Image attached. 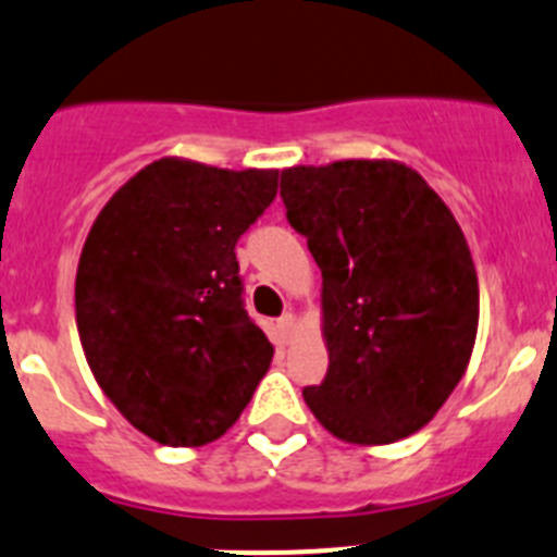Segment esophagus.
Returning <instances> with one entry per match:
<instances>
[{"label":"esophagus","instance_id":"esophagus-1","mask_svg":"<svg viewBox=\"0 0 557 557\" xmlns=\"http://www.w3.org/2000/svg\"><path fill=\"white\" fill-rule=\"evenodd\" d=\"M275 329H278V334H282V342H289V336H293L295 331V318L293 314H282V318L275 320Z\"/></svg>","mask_w":557,"mask_h":557}]
</instances>
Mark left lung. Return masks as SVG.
Returning <instances> with one entry per match:
<instances>
[{"label":"left lung","instance_id":"8db88e82","mask_svg":"<svg viewBox=\"0 0 557 557\" xmlns=\"http://www.w3.org/2000/svg\"><path fill=\"white\" fill-rule=\"evenodd\" d=\"M282 198L323 273L329 372L306 386V406L354 445L420 431L475 348L478 273L461 226L392 160L287 168Z\"/></svg>","mask_w":557,"mask_h":557}]
</instances>
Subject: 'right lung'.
I'll return each instance as SVG.
<instances>
[{
	"label": "right lung",
	"instance_id": "right-lung-1",
	"mask_svg": "<svg viewBox=\"0 0 557 557\" xmlns=\"http://www.w3.org/2000/svg\"><path fill=\"white\" fill-rule=\"evenodd\" d=\"M278 171L157 160L107 201L76 270V329L104 395L160 445L228 431L273 345L248 318L237 239L273 203Z\"/></svg>",
	"mask_w": 557,
	"mask_h": 557
}]
</instances>
